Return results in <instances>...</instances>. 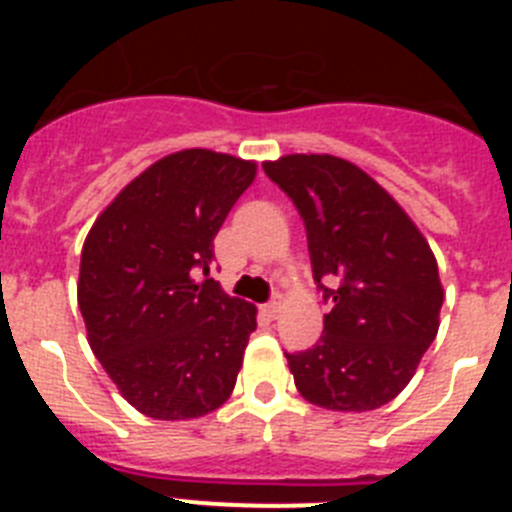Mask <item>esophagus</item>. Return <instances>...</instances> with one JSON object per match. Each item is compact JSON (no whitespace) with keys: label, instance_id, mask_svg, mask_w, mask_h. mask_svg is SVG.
I'll return each mask as SVG.
<instances>
[{"label":"esophagus","instance_id":"obj_1","mask_svg":"<svg viewBox=\"0 0 512 512\" xmlns=\"http://www.w3.org/2000/svg\"><path fill=\"white\" fill-rule=\"evenodd\" d=\"M279 312H282V300H279V297H274V300L266 302V305H264V315L269 320L279 318Z\"/></svg>","mask_w":512,"mask_h":512}]
</instances>
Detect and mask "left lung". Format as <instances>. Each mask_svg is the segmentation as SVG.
<instances>
[{"label": "left lung", "mask_w": 512, "mask_h": 512, "mask_svg": "<svg viewBox=\"0 0 512 512\" xmlns=\"http://www.w3.org/2000/svg\"><path fill=\"white\" fill-rule=\"evenodd\" d=\"M264 171L305 220L312 277L333 302L320 341L287 354L297 390L341 413L382 408L438 333L436 256L390 192L346 158L292 153Z\"/></svg>", "instance_id": "1"}]
</instances>
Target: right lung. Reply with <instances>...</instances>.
<instances>
[{
	"mask_svg": "<svg viewBox=\"0 0 512 512\" xmlns=\"http://www.w3.org/2000/svg\"><path fill=\"white\" fill-rule=\"evenodd\" d=\"M253 179L256 164L228 153H171L104 207L84 241L76 295L89 346L148 418H202L233 392L256 307L210 279L212 241Z\"/></svg>",
	"mask_w": 512,
	"mask_h": 512,
	"instance_id": "1",
	"label": "right lung"
}]
</instances>
